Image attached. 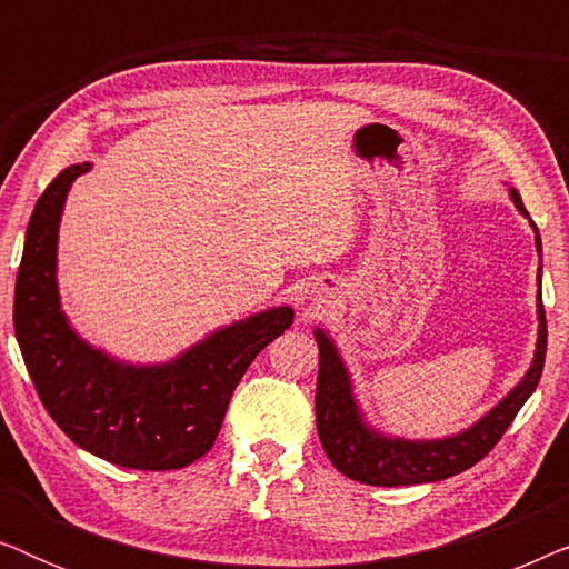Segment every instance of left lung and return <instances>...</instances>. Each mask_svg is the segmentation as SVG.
Wrapping results in <instances>:
<instances>
[{
  "instance_id": "1",
  "label": "left lung",
  "mask_w": 569,
  "mask_h": 569,
  "mask_svg": "<svg viewBox=\"0 0 569 569\" xmlns=\"http://www.w3.org/2000/svg\"><path fill=\"white\" fill-rule=\"evenodd\" d=\"M510 199L520 214L531 222L536 232V251L541 256V236L531 217H528L520 193L510 189ZM536 316H539V339L531 368L518 380V386L495 403L479 422L466 430L438 440H409L383 435L365 422L360 401L355 399L352 376L341 360L337 345L329 333L316 329L318 341V383H316V425L318 438L345 477L362 481L370 487H407L427 485L456 477L473 463H479L489 450L497 446L528 396L536 391L541 380L543 357H547V316L541 302V263H539V298H536Z\"/></svg>"
}]
</instances>
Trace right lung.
<instances>
[{"mask_svg": "<svg viewBox=\"0 0 569 569\" xmlns=\"http://www.w3.org/2000/svg\"><path fill=\"white\" fill-rule=\"evenodd\" d=\"M90 168H64L36 201L14 284V337L46 411L69 440L123 469H183L214 446L248 365L290 329L295 310L240 318L168 362L131 365L92 347L61 310L57 282L61 212Z\"/></svg>", "mask_w": 569, "mask_h": 569, "instance_id": "right-lung-1", "label": "right lung"}]
</instances>
